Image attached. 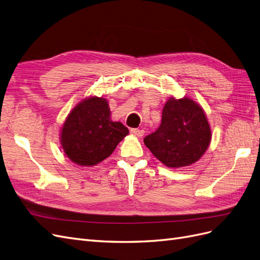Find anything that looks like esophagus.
<instances>
[{
	"label": "esophagus",
	"mask_w": 260,
	"mask_h": 260,
	"mask_svg": "<svg viewBox=\"0 0 260 260\" xmlns=\"http://www.w3.org/2000/svg\"><path fill=\"white\" fill-rule=\"evenodd\" d=\"M131 132H132L135 136H137V137H143V136H144V130H143V129L135 128V129H131Z\"/></svg>",
	"instance_id": "34e87169"
}]
</instances>
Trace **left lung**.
<instances>
[{
	"mask_svg": "<svg viewBox=\"0 0 260 260\" xmlns=\"http://www.w3.org/2000/svg\"><path fill=\"white\" fill-rule=\"evenodd\" d=\"M210 140L204 109L188 98H170L164 106L160 125L144 138V144L167 167L180 168L198 161Z\"/></svg>",
	"mask_w": 260,
	"mask_h": 260,
	"instance_id": "1",
	"label": "left lung"
}]
</instances>
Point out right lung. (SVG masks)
<instances>
[{
  "instance_id": "add662e5",
  "label": "right lung",
  "mask_w": 260,
  "mask_h": 260,
  "mask_svg": "<svg viewBox=\"0 0 260 260\" xmlns=\"http://www.w3.org/2000/svg\"><path fill=\"white\" fill-rule=\"evenodd\" d=\"M129 130L111 120L107 101L83 100L68 115L60 131V143L68 158L80 166H94L111 155Z\"/></svg>"
}]
</instances>
